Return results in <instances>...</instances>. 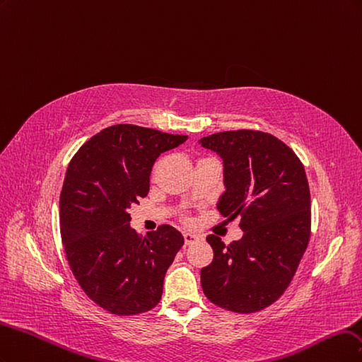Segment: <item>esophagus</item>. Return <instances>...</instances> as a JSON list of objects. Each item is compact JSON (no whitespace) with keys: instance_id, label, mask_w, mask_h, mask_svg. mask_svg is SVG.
<instances>
[{"instance_id":"esophagus-1","label":"esophagus","mask_w":362,"mask_h":362,"mask_svg":"<svg viewBox=\"0 0 362 362\" xmlns=\"http://www.w3.org/2000/svg\"><path fill=\"white\" fill-rule=\"evenodd\" d=\"M183 239H185V245H191L195 240H198V236L194 235V233H183Z\"/></svg>"}]
</instances>
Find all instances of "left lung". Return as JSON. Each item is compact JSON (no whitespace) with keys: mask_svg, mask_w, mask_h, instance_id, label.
<instances>
[{"mask_svg":"<svg viewBox=\"0 0 362 362\" xmlns=\"http://www.w3.org/2000/svg\"><path fill=\"white\" fill-rule=\"evenodd\" d=\"M224 160L227 191L218 203L230 219L240 216L243 236L226 245L206 240L212 263L202 287L212 304L240 314L272 305L293 279L311 235V202L300 159L276 136L252 129L202 138Z\"/></svg>","mask_w":362,"mask_h":362,"instance_id":"1","label":"left lung"}]
</instances>
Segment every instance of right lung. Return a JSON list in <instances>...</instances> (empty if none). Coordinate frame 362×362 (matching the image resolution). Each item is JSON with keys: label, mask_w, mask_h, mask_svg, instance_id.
Instances as JSON below:
<instances>
[{"label": "right lung", "mask_w": 362, "mask_h": 362, "mask_svg": "<svg viewBox=\"0 0 362 362\" xmlns=\"http://www.w3.org/2000/svg\"><path fill=\"white\" fill-rule=\"evenodd\" d=\"M186 139L114 124L91 136L69 162L60 194L64 252L84 293L111 314L135 316L160 300L183 236L167 224L138 235L127 209L147 195L159 155Z\"/></svg>", "instance_id": "1"}]
</instances>
